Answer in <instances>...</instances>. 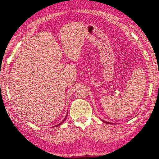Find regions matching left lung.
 I'll return each mask as SVG.
<instances>
[{
	"instance_id": "obj_1",
	"label": "left lung",
	"mask_w": 159,
	"mask_h": 159,
	"mask_svg": "<svg viewBox=\"0 0 159 159\" xmlns=\"http://www.w3.org/2000/svg\"><path fill=\"white\" fill-rule=\"evenodd\" d=\"M102 121L104 122V123H107V122H105V121H104V120H102Z\"/></svg>"
}]
</instances>
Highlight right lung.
I'll return each instance as SVG.
<instances>
[{"label":"right lung","mask_w":159,"mask_h":159,"mask_svg":"<svg viewBox=\"0 0 159 159\" xmlns=\"http://www.w3.org/2000/svg\"><path fill=\"white\" fill-rule=\"evenodd\" d=\"M67 115H68V113H67V114H66V115L65 118H64V119H63V121H62V122H61V123H60L59 124H58V125H55V126H56V127H57V126H59V125H61V124H62V123H63V122H64V121H65V120H66V117H67ZM55 126H54V127H55Z\"/></svg>","instance_id":"1"}]
</instances>
